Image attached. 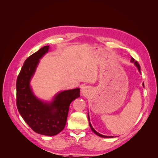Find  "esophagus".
I'll list each match as a JSON object with an SVG mask.
<instances>
[{"label": "esophagus", "instance_id": "obj_1", "mask_svg": "<svg viewBox=\"0 0 158 158\" xmlns=\"http://www.w3.org/2000/svg\"><path fill=\"white\" fill-rule=\"evenodd\" d=\"M88 91V88L85 87V86H83L82 88H81V93L82 94H85Z\"/></svg>", "mask_w": 158, "mask_h": 158}]
</instances>
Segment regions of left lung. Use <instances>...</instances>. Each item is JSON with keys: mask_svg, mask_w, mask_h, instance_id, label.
Listing matches in <instances>:
<instances>
[{"mask_svg": "<svg viewBox=\"0 0 158 158\" xmlns=\"http://www.w3.org/2000/svg\"><path fill=\"white\" fill-rule=\"evenodd\" d=\"M131 63H134L135 64V65L137 67V69H138V71L140 72V65H139V64L138 63V62L136 61V60H135V59H134L132 57H131ZM142 85H143V87L144 88V84L143 83L142 84ZM88 121H89V127H90V128H91V129H92V131L95 134V135H97L98 136H100V137H102V138H113V136H105V135H101V134H99V132H98L96 131L95 130V129L93 128V127L92 126V125H91V123H90V120H89V113H88Z\"/></svg>", "mask_w": 158, "mask_h": 158, "instance_id": "8db88e82", "label": "left lung"}]
</instances>
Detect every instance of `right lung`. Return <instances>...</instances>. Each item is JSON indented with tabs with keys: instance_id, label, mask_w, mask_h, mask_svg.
I'll return each mask as SVG.
<instances>
[{
	"instance_id": "obj_1",
	"label": "right lung",
	"mask_w": 158,
	"mask_h": 158,
	"mask_svg": "<svg viewBox=\"0 0 158 158\" xmlns=\"http://www.w3.org/2000/svg\"><path fill=\"white\" fill-rule=\"evenodd\" d=\"M49 46L42 47L25 60L16 81V105L19 113L32 130L42 135L55 136L63 130L71 102L80 97V88L57 93L52 101L35 96L30 85L40 60Z\"/></svg>"
}]
</instances>
